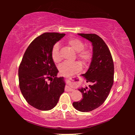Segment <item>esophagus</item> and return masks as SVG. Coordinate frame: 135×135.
Here are the masks:
<instances>
[{"mask_svg":"<svg viewBox=\"0 0 135 135\" xmlns=\"http://www.w3.org/2000/svg\"><path fill=\"white\" fill-rule=\"evenodd\" d=\"M65 89H66V91H73L74 90L73 88H71L69 86H66Z\"/></svg>","mask_w":135,"mask_h":135,"instance_id":"obj_1","label":"esophagus"}]
</instances>
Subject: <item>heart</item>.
Returning <instances> with one entry per match:
<instances>
[{"label": "heart", "mask_w": 135, "mask_h": 135, "mask_svg": "<svg viewBox=\"0 0 135 135\" xmlns=\"http://www.w3.org/2000/svg\"><path fill=\"white\" fill-rule=\"evenodd\" d=\"M66 44L73 50L77 52V56L84 66H87L92 58V53L90 50L84 48V42L77 37L69 38L66 41ZM51 56L53 61L56 64L60 63L61 61V56L60 52V46L55 44L53 46L51 51ZM81 64L79 62H65L59 67L60 74L66 77H71L81 69Z\"/></svg>", "instance_id": "heart-1"}]
</instances>
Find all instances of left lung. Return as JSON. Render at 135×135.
Listing matches in <instances>:
<instances>
[{"label":"left lung","instance_id":"obj_1","mask_svg":"<svg viewBox=\"0 0 135 135\" xmlns=\"http://www.w3.org/2000/svg\"><path fill=\"white\" fill-rule=\"evenodd\" d=\"M93 45V57L89 69L82 74L88 87L79 89L83 95L73 106L80 112H90L99 108L108 98L114 84V66L111 53L104 40L95 34H78Z\"/></svg>","mask_w":135,"mask_h":135}]
</instances>
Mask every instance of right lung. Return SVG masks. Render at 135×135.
<instances>
[{"label":"right lung","instance_id":"obj_1","mask_svg":"<svg viewBox=\"0 0 135 135\" xmlns=\"http://www.w3.org/2000/svg\"><path fill=\"white\" fill-rule=\"evenodd\" d=\"M64 36L45 32L38 36L27 47L20 64L18 78L22 95L38 110L53 109L64 91V78L57 77L58 70L51 56L53 46Z\"/></svg>","mask_w":135,"mask_h":135}]
</instances>
